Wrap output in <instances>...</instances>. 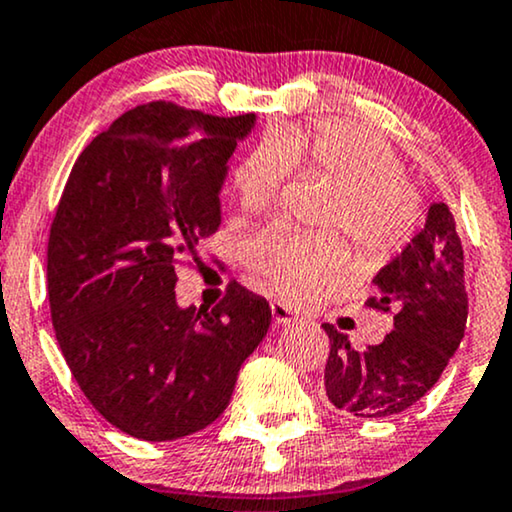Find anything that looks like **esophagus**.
Returning <instances> with one entry per match:
<instances>
[{
    "label": "esophagus",
    "instance_id": "obj_1",
    "mask_svg": "<svg viewBox=\"0 0 512 512\" xmlns=\"http://www.w3.org/2000/svg\"><path fill=\"white\" fill-rule=\"evenodd\" d=\"M272 317L276 324H298V315L283 303H272Z\"/></svg>",
    "mask_w": 512,
    "mask_h": 512
}]
</instances>
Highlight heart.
<instances>
[{"label": "heart", "instance_id": "b5f03b06", "mask_svg": "<svg viewBox=\"0 0 512 512\" xmlns=\"http://www.w3.org/2000/svg\"><path fill=\"white\" fill-rule=\"evenodd\" d=\"M293 169L336 183L319 224L343 229L369 262H384L412 238L422 217V197L403 176L389 140L348 119L312 126L288 123L238 159L231 188L245 214L274 207ZM250 269L288 303H307L348 272L346 245L329 233H300L272 226L248 243Z\"/></svg>", "mask_w": 512, "mask_h": 512}]
</instances>
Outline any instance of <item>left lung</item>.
<instances>
[{
	"instance_id": "left-lung-1",
	"label": "left lung",
	"mask_w": 512,
	"mask_h": 512,
	"mask_svg": "<svg viewBox=\"0 0 512 512\" xmlns=\"http://www.w3.org/2000/svg\"><path fill=\"white\" fill-rule=\"evenodd\" d=\"M465 257L448 205L434 202L427 224L374 276V310H393V331L377 346L350 348L348 336L324 324L331 341L324 391L355 417H393L439 381L467 324Z\"/></svg>"
}]
</instances>
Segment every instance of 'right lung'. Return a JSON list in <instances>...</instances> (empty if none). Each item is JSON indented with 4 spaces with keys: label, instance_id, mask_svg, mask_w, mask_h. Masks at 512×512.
Returning <instances> with one entry per match:
<instances>
[{
    "label": "right lung",
    "instance_id": "obj_1",
    "mask_svg": "<svg viewBox=\"0 0 512 512\" xmlns=\"http://www.w3.org/2000/svg\"><path fill=\"white\" fill-rule=\"evenodd\" d=\"M255 114L174 102L121 114L80 152L47 243L54 334L107 422L143 441L212 424L272 307L240 283L212 310L176 303V264L221 224L219 193Z\"/></svg>",
    "mask_w": 512,
    "mask_h": 512
}]
</instances>
